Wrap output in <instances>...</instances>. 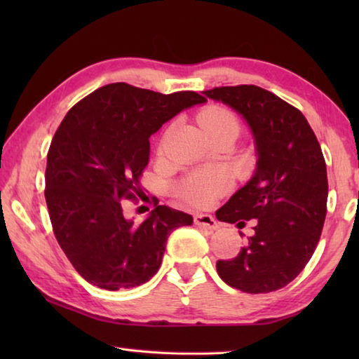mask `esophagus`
I'll return each mask as SVG.
<instances>
[{"mask_svg":"<svg viewBox=\"0 0 359 359\" xmlns=\"http://www.w3.org/2000/svg\"><path fill=\"white\" fill-rule=\"evenodd\" d=\"M194 223L198 224V226H203L209 231H217L218 229V223L217 220L212 215L208 214H198L194 215Z\"/></svg>","mask_w":359,"mask_h":359,"instance_id":"1","label":"esophagus"}]
</instances>
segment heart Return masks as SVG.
<instances>
[{
  "instance_id": "b5f03b06",
  "label": "heart",
  "mask_w": 359,
  "mask_h": 359,
  "mask_svg": "<svg viewBox=\"0 0 359 359\" xmlns=\"http://www.w3.org/2000/svg\"><path fill=\"white\" fill-rule=\"evenodd\" d=\"M199 125L205 135H215L224 130H239L234 114L223 107H209L199 115ZM223 190V179L214 172H198L182 182L179 193L188 203L204 205Z\"/></svg>"
}]
</instances>
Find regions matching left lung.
<instances>
[{
  "instance_id": "obj_1",
  "label": "left lung",
  "mask_w": 359,
  "mask_h": 359,
  "mask_svg": "<svg viewBox=\"0 0 359 359\" xmlns=\"http://www.w3.org/2000/svg\"><path fill=\"white\" fill-rule=\"evenodd\" d=\"M242 115L252 131L257 168L222 209L220 222L255 233L233 259L217 261L224 283L244 293L280 290L294 280L317 248L327 201L326 163L306 117L257 85L203 92Z\"/></svg>"
}]
</instances>
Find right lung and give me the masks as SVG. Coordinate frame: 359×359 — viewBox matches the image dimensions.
<instances>
[{
  "instance_id": "right-lung-1",
  "label": "right lung",
  "mask_w": 359,
  "mask_h": 359,
  "mask_svg": "<svg viewBox=\"0 0 359 359\" xmlns=\"http://www.w3.org/2000/svg\"><path fill=\"white\" fill-rule=\"evenodd\" d=\"M205 98L163 95L125 82L95 90L66 114L47 154L46 203L60 247L88 283L135 288L160 269L169 234L193 217L158 205L142 223L123 215L120 199L141 194L149 137Z\"/></svg>"
}]
</instances>
